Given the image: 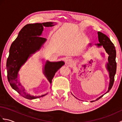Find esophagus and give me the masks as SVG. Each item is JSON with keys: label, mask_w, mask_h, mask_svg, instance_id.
Wrapping results in <instances>:
<instances>
[{"label": "esophagus", "mask_w": 122, "mask_h": 122, "mask_svg": "<svg viewBox=\"0 0 122 122\" xmlns=\"http://www.w3.org/2000/svg\"><path fill=\"white\" fill-rule=\"evenodd\" d=\"M66 63L69 66H71L73 64V61L71 59H68L66 61Z\"/></svg>", "instance_id": "esophagus-1"}]
</instances>
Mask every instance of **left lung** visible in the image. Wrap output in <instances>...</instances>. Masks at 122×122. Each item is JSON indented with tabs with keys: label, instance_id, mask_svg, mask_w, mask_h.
Listing matches in <instances>:
<instances>
[{
	"label": "left lung",
	"instance_id": "8db88e82",
	"mask_svg": "<svg viewBox=\"0 0 122 122\" xmlns=\"http://www.w3.org/2000/svg\"><path fill=\"white\" fill-rule=\"evenodd\" d=\"M97 34L98 41H99L100 43L95 44V45L97 46L98 48L103 46L105 49L106 52L108 54V62L107 64L106 67H107V71L108 72V74H109L110 82L107 91L105 93H104V94L101 95V97L97 98L95 101L99 100L100 98L102 97L104 94H107V93L110 91L111 88L113 86L114 81V76L116 71V62L115 60L116 52L114 45V44L112 42V41H111V40L108 38L107 36L104 35V33L101 32H98ZM89 45L91 46H92L91 43L89 44ZM95 101H91V102H94Z\"/></svg>",
	"mask_w": 122,
	"mask_h": 122
}]
</instances>
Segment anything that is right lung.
I'll return each mask as SVG.
<instances>
[{
	"label": "right lung",
	"instance_id": "add662e5",
	"mask_svg": "<svg viewBox=\"0 0 122 122\" xmlns=\"http://www.w3.org/2000/svg\"><path fill=\"white\" fill-rule=\"evenodd\" d=\"M56 22L30 24L25 25L18 33V37L11 44L9 49V55L7 59L6 66L7 77L10 86L22 97L33 100L44 97L48 93L41 96L29 94L20 83L19 71L28 59L37 51L46 42V39L41 37L44 27L54 26ZM64 64V62H50L46 60L43 67V73L51 84L52 80L56 72Z\"/></svg>",
	"mask_w": 122,
	"mask_h": 122
}]
</instances>
